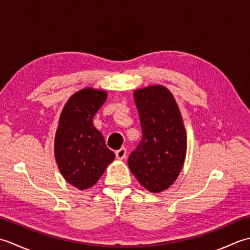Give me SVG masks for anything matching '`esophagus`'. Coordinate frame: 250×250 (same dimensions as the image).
Masks as SVG:
<instances>
[{"label": "esophagus", "instance_id": "1", "mask_svg": "<svg viewBox=\"0 0 250 250\" xmlns=\"http://www.w3.org/2000/svg\"><path fill=\"white\" fill-rule=\"evenodd\" d=\"M115 155H116V158H117V159H119V160H122V159L125 158L126 149H125V147H122V148H120V149H118V150H117V151L115 152Z\"/></svg>", "mask_w": 250, "mask_h": 250}]
</instances>
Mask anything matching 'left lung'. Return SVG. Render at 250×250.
Wrapping results in <instances>:
<instances>
[{
	"instance_id": "8db88e82",
	"label": "left lung",
	"mask_w": 250,
	"mask_h": 250,
	"mask_svg": "<svg viewBox=\"0 0 250 250\" xmlns=\"http://www.w3.org/2000/svg\"><path fill=\"white\" fill-rule=\"evenodd\" d=\"M134 101L142 140L130 153L129 167L143 187L161 192L175 182L185 161L187 139L182 115L163 86L136 90Z\"/></svg>"
}]
</instances>
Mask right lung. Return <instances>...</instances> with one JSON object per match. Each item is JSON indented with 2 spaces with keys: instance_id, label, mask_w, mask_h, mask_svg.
<instances>
[{
  "instance_id": "add662e5",
  "label": "right lung",
  "mask_w": 250,
  "mask_h": 250,
  "mask_svg": "<svg viewBox=\"0 0 250 250\" xmlns=\"http://www.w3.org/2000/svg\"><path fill=\"white\" fill-rule=\"evenodd\" d=\"M106 99L103 90L83 89L72 95L60 116L55 140L56 160L66 182L81 190L97 183L115 159L92 121Z\"/></svg>"
}]
</instances>
